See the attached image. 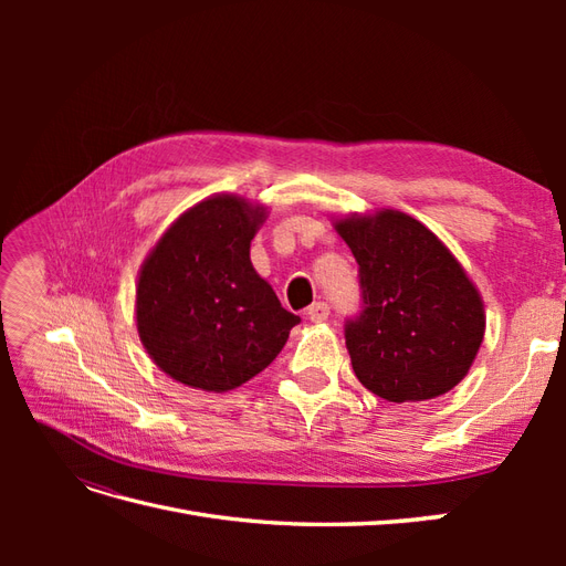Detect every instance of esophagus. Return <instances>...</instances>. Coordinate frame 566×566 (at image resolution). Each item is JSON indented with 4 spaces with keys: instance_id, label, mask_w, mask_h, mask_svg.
<instances>
[{
    "instance_id": "obj_1",
    "label": "esophagus",
    "mask_w": 566,
    "mask_h": 566,
    "mask_svg": "<svg viewBox=\"0 0 566 566\" xmlns=\"http://www.w3.org/2000/svg\"><path fill=\"white\" fill-rule=\"evenodd\" d=\"M306 316H310L314 323H321L331 316V306L325 302H314L310 310H306Z\"/></svg>"
}]
</instances>
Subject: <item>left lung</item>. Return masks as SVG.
I'll return each mask as SVG.
<instances>
[{
  "label": "left lung",
  "instance_id": "obj_1",
  "mask_svg": "<svg viewBox=\"0 0 566 566\" xmlns=\"http://www.w3.org/2000/svg\"><path fill=\"white\" fill-rule=\"evenodd\" d=\"M335 227L358 264L361 306L345 321L358 382L394 403L453 389L484 339L482 300L455 256L403 212Z\"/></svg>",
  "mask_w": 566,
  "mask_h": 566
}]
</instances>
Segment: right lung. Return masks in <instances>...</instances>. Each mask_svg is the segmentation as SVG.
I'll use <instances>...</instances> for the list:
<instances>
[{"label":"right lung","mask_w":566,"mask_h":566,"mask_svg":"<svg viewBox=\"0 0 566 566\" xmlns=\"http://www.w3.org/2000/svg\"><path fill=\"white\" fill-rule=\"evenodd\" d=\"M262 219L264 210L235 196L208 198L148 254L136 325L169 378L208 391L241 387L281 354L300 323L252 269L250 241Z\"/></svg>","instance_id":"obj_1"}]
</instances>
